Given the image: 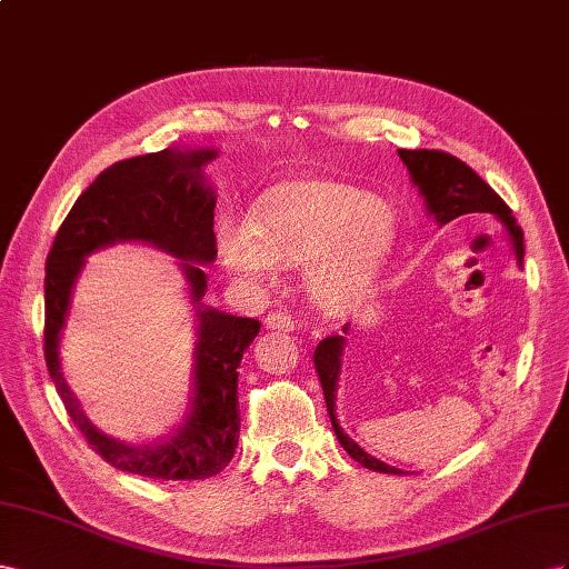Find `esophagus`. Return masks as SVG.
Here are the masks:
<instances>
[{
	"label": "esophagus",
	"instance_id": "34e87169",
	"mask_svg": "<svg viewBox=\"0 0 569 569\" xmlns=\"http://www.w3.org/2000/svg\"><path fill=\"white\" fill-rule=\"evenodd\" d=\"M264 327L271 331H293L296 329V321L290 319L288 312H269L264 319Z\"/></svg>",
	"mask_w": 569,
	"mask_h": 569
}]
</instances>
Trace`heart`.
I'll use <instances>...</instances> for the list:
<instances>
[{
  "label": "heart",
  "instance_id": "obj_1",
  "mask_svg": "<svg viewBox=\"0 0 569 569\" xmlns=\"http://www.w3.org/2000/svg\"><path fill=\"white\" fill-rule=\"evenodd\" d=\"M398 236L393 209L369 192L310 178L283 186L257 207L254 226H219L221 264L236 281L271 288L279 267L307 264V290L319 310L343 315L375 288Z\"/></svg>",
  "mask_w": 569,
  "mask_h": 569
}]
</instances>
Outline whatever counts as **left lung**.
Segmentation results:
<instances>
[{"label":"left lung","mask_w":569,"mask_h":569,"mask_svg":"<svg viewBox=\"0 0 569 569\" xmlns=\"http://www.w3.org/2000/svg\"><path fill=\"white\" fill-rule=\"evenodd\" d=\"M402 164L408 167L412 183L417 186L419 194L425 198V207L436 226H446L452 219H460L467 214H493L502 226H506L510 246L515 250L517 264L525 262V236L519 229L510 207L498 198V192L469 169L465 161L452 157L448 152L438 150H398ZM350 331V323L343 327V336H329L323 338L315 350V367L323 388V398H327V410L331 417V425L336 431L338 443L346 448L348 456L360 462L367 469L383 475H402V469L386 465L377 458H371L357 446L352 438L340 429L336 417V393H338V379H340V365H343V350H346V336Z\"/></svg>","instance_id":"left-lung-1"}]
</instances>
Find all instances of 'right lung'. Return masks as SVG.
I'll list each match as a JSON object with an SVG mask.
<instances>
[{
	"label": "right lung",
	"mask_w": 569,
	"mask_h": 569,
	"mask_svg": "<svg viewBox=\"0 0 569 569\" xmlns=\"http://www.w3.org/2000/svg\"><path fill=\"white\" fill-rule=\"evenodd\" d=\"M217 150L167 148L117 161L80 194L57 231L44 264V360L63 408L94 452L121 472L161 481L207 479L229 465L238 448V367L259 333V321L233 317L200 300L207 273L200 264L217 259V194L204 167ZM117 241H148L181 258L179 266L199 321L193 353V393L183 422L148 445H126L97 430L62 379L58 360L72 286L84 259Z\"/></svg>",
	"instance_id": "right-lung-1"
}]
</instances>
